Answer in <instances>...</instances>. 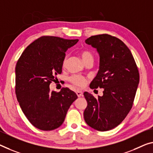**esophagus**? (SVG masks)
<instances>
[{"mask_svg":"<svg viewBox=\"0 0 153 153\" xmlns=\"http://www.w3.org/2000/svg\"><path fill=\"white\" fill-rule=\"evenodd\" d=\"M76 95L78 96V97H81V96L83 95V91H81L80 90H76Z\"/></svg>","mask_w":153,"mask_h":153,"instance_id":"34e87169","label":"esophagus"}]
</instances>
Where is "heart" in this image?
<instances>
[{"instance_id": "heart-1", "label": "heart", "mask_w": 153, "mask_h": 153, "mask_svg": "<svg viewBox=\"0 0 153 153\" xmlns=\"http://www.w3.org/2000/svg\"><path fill=\"white\" fill-rule=\"evenodd\" d=\"M80 55H81L82 59L83 60L84 62H85L88 60H93L94 59L93 54L91 53L90 51L88 50L82 51L80 53ZM65 62H66V58H64L63 61V67H64L65 65ZM68 80L70 83L74 85L75 86L79 87V88H83V87L86 85L87 82H88V80H87L85 77L79 74L72 75V76L69 77Z\"/></svg>"}]
</instances>
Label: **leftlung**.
I'll list each match as a JSON object with an SVG mask.
<instances>
[{"mask_svg":"<svg viewBox=\"0 0 153 153\" xmlns=\"http://www.w3.org/2000/svg\"><path fill=\"white\" fill-rule=\"evenodd\" d=\"M85 42L97 49L100 55L99 70L90 87L104 88V91L98 98L84 92L88 102L84 119L96 130L109 131L124 120L133 107L140 81L139 70L131 51L116 37L96 35Z\"/></svg>","mask_w":153,"mask_h":153,"instance_id":"obj_1","label":"left lung"}]
</instances>
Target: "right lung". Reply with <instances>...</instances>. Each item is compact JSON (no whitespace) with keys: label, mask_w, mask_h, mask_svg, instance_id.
Wrapping results in <instances>:
<instances>
[{"label":"right lung","mask_w":153,"mask_h":153,"mask_svg":"<svg viewBox=\"0 0 153 153\" xmlns=\"http://www.w3.org/2000/svg\"><path fill=\"white\" fill-rule=\"evenodd\" d=\"M78 41L42 36L25 48L16 63V98L28 120L40 130L59 127L77 98L68 88L57 92L51 91L49 85L62 73L65 53Z\"/></svg>","instance_id":"add662e5"}]
</instances>
